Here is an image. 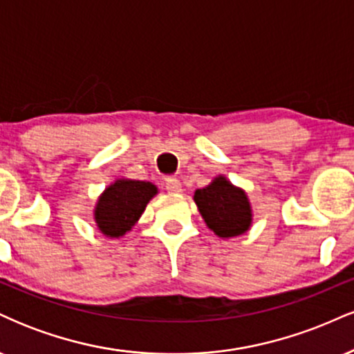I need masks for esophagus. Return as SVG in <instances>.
<instances>
[{"instance_id": "34e87169", "label": "esophagus", "mask_w": 354, "mask_h": 354, "mask_svg": "<svg viewBox=\"0 0 354 354\" xmlns=\"http://www.w3.org/2000/svg\"><path fill=\"white\" fill-rule=\"evenodd\" d=\"M165 189L168 191V193H180L181 191V183H180V180H178V178H173V176H169V178H166V186H165Z\"/></svg>"}]
</instances>
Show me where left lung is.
Returning <instances> with one entry per match:
<instances>
[{"label": "left lung", "mask_w": 354, "mask_h": 354, "mask_svg": "<svg viewBox=\"0 0 354 354\" xmlns=\"http://www.w3.org/2000/svg\"><path fill=\"white\" fill-rule=\"evenodd\" d=\"M194 201L208 228L218 236H238L250 228L251 208L245 191L234 188L223 176L206 188L196 189Z\"/></svg>", "instance_id": "left-lung-1"}]
</instances>
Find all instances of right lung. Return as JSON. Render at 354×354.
<instances>
[{
  "label": "right lung",
  "mask_w": 354,
  "mask_h": 354,
  "mask_svg": "<svg viewBox=\"0 0 354 354\" xmlns=\"http://www.w3.org/2000/svg\"><path fill=\"white\" fill-rule=\"evenodd\" d=\"M156 186L146 181L118 180L101 194L95 219L106 236L120 238L140 219Z\"/></svg>",
  "instance_id": "add662e5"
}]
</instances>
